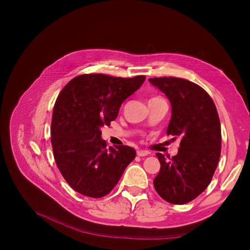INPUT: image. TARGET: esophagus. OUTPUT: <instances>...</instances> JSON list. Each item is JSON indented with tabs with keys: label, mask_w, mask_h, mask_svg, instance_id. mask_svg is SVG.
Here are the masks:
<instances>
[{
	"label": "esophagus",
	"mask_w": 250,
	"mask_h": 250,
	"mask_svg": "<svg viewBox=\"0 0 250 250\" xmlns=\"http://www.w3.org/2000/svg\"><path fill=\"white\" fill-rule=\"evenodd\" d=\"M137 155L140 156V157H142V156H147V155H149V152L146 151V150H138V151H137Z\"/></svg>",
	"instance_id": "1"
}]
</instances>
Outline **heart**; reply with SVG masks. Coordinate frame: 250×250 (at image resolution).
Listing matches in <instances>:
<instances>
[{"label": "heart", "instance_id": "b5f03b06", "mask_svg": "<svg viewBox=\"0 0 250 250\" xmlns=\"http://www.w3.org/2000/svg\"><path fill=\"white\" fill-rule=\"evenodd\" d=\"M154 98H156V97H154Z\"/></svg>", "mask_w": 250, "mask_h": 250}]
</instances>
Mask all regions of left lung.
I'll list each match as a JSON object with an SVG mask.
<instances>
[{
  "label": "left lung",
  "mask_w": 250,
  "mask_h": 250,
  "mask_svg": "<svg viewBox=\"0 0 250 250\" xmlns=\"http://www.w3.org/2000/svg\"><path fill=\"white\" fill-rule=\"evenodd\" d=\"M149 82L171 104L167 135L180 139L177 155L165 158L154 179L156 191L170 204L182 205L199 196L209 185L221 154V125L215 103L207 92L186 79L150 78Z\"/></svg>",
  "instance_id": "left-lung-1"
}]
</instances>
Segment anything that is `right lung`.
Masks as SVG:
<instances>
[{"mask_svg":"<svg viewBox=\"0 0 250 250\" xmlns=\"http://www.w3.org/2000/svg\"><path fill=\"white\" fill-rule=\"evenodd\" d=\"M145 79L85 74L62 90L52 112L50 140L57 166L77 192L95 199L108 194L136 158L132 147L106 149L101 127L110 125L123 102Z\"/></svg>","mask_w":250,"mask_h":250,"instance_id":"right-lung-1","label":"right lung"}]
</instances>
